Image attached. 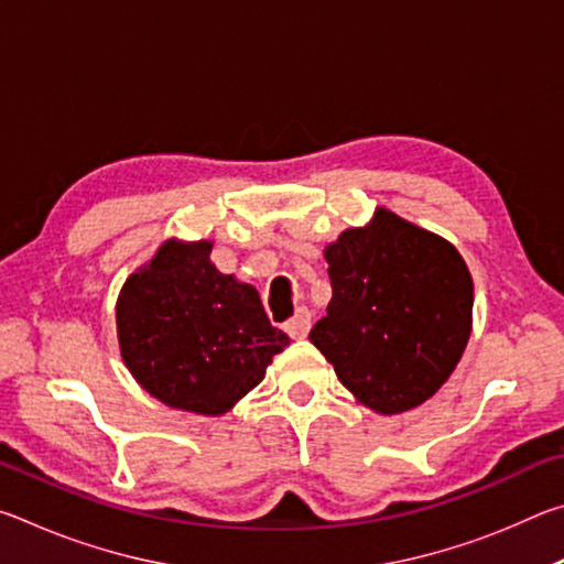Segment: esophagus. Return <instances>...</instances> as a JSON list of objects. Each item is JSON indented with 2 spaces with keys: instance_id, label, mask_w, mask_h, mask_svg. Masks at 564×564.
Masks as SVG:
<instances>
[{
  "instance_id": "1",
  "label": "esophagus",
  "mask_w": 564,
  "mask_h": 564,
  "mask_svg": "<svg viewBox=\"0 0 564 564\" xmlns=\"http://www.w3.org/2000/svg\"><path fill=\"white\" fill-rule=\"evenodd\" d=\"M308 330H311V313L305 308L295 311V316L289 323H285V333H289V336L295 338V340L308 336Z\"/></svg>"
}]
</instances>
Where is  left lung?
I'll return each instance as SVG.
<instances>
[{
    "mask_svg": "<svg viewBox=\"0 0 564 564\" xmlns=\"http://www.w3.org/2000/svg\"><path fill=\"white\" fill-rule=\"evenodd\" d=\"M328 316L311 330L356 403L400 415L433 398L473 330V275L447 238L376 206L323 248Z\"/></svg>",
    "mask_w": 564,
    "mask_h": 564,
    "instance_id": "1",
    "label": "left lung"
}]
</instances>
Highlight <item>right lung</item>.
<instances>
[{"instance_id":"right-lung-1","label":"right lung","mask_w":564,"mask_h":564,"mask_svg":"<svg viewBox=\"0 0 564 564\" xmlns=\"http://www.w3.org/2000/svg\"><path fill=\"white\" fill-rule=\"evenodd\" d=\"M214 241H169L123 281L117 338L123 366L161 403L218 417L251 393L289 336L259 291L221 273Z\"/></svg>"}]
</instances>
